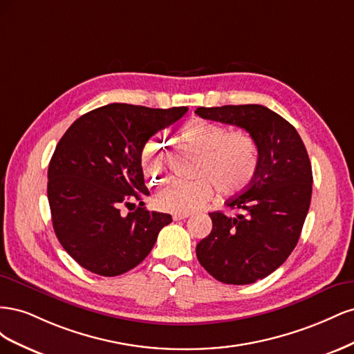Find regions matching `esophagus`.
<instances>
[{"label":"esophagus","mask_w":354,"mask_h":354,"mask_svg":"<svg viewBox=\"0 0 354 354\" xmlns=\"http://www.w3.org/2000/svg\"><path fill=\"white\" fill-rule=\"evenodd\" d=\"M189 217H190L189 212H174V214H173V218H174L176 221H178V220H186V218H189Z\"/></svg>","instance_id":"obj_1"}]
</instances>
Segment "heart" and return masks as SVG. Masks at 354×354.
<instances>
[{
    "instance_id": "obj_1",
    "label": "heart",
    "mask_w": 354,
    "mask_h": 354,
    "mask_svg": "<svg viewBox=\"0 0 354 354\" xmlns=\"http://www.w3.org/2000/svg\"><path fill=\"white\" fill-rule=\"evenodd\" d=\"M183 140L201 159L195 181H176L160 192L158 207L169 212H192L202 208L214 195L216 185L223 195H236L248 189L259 171V147L245 130L226 131L221 125L196 121L181 128ZM142 168L152 183L162 180L167 153L158 138H149L142 151Z\"/></svg>"
}]
</instances>
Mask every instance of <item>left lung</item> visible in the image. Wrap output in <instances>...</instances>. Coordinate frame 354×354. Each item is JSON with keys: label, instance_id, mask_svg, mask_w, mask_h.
<instances>
[{"label": "left lung", "instance_id": "obj_1", "mask_svg": "<svg viewBox=\"0 0 354 354\" xmlns=\"http://www.w3.org/2000/svg\"><path fill=\"white\" fill-rule=\"evenodd\" d=\"M203 120L238 125L259 147L251 186L226 201L236 216L209 212L212 230L196 245L201 266L217 281L248 285L273 273L295 248L312 201V165L295 128L261 104L198 108Z\"/></svg>", "mask_w": 354, "mask_h": 354}]
</instances>
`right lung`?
Returning <instances> with one entry per match:
<instances>
[{
	"label": "right lung",
	"instance_id": "1",
	"mask_svg": "<svg viewBox=\"0 0 354 354\" xmlns=\"http://www.w3.org/2000/svg\"><path fill=\"white\" fill-rule=\"evenodd\" d=\"M186 112L111 103L78 118L60 138L48 165L53 229L84 269L100 276L134 269L173 221L143 208L149 189L140 158L149 138ZM134 201L141 207L124 216L120 208Z\"/></svg>",
	"mask_w": 354,
	"mask_h": 354
}]
</instances>
